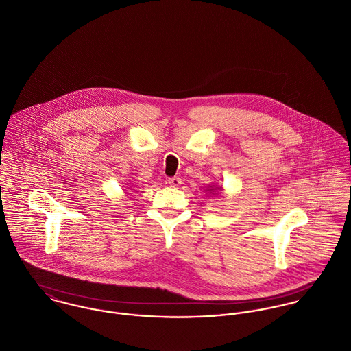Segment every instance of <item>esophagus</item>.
<instances>
[{
	"label": "esophagus",
	"mask_w": 351,
	"mask_h": 351,
	"mask_svg": "<svg viewBox=\"0 0 351 351\" xmlns=\"http://www.w3.org/2000/svg\"><path fill=\"white\" fill-rule=\"evenodd\" d=\"M167 182H169V185H170V186L177 188V186H180V185L182 184V180H181L180 177H171V178H169V180H167Z\"/></svg>",
	"instance_id": "34e87169"
}]
</instances>
